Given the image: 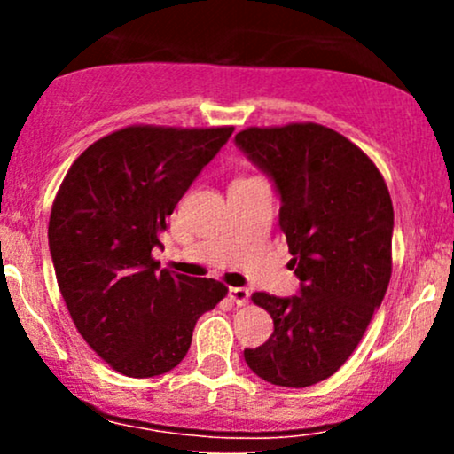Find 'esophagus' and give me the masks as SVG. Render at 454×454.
<instances>
[{
	"instance_id": "obj_1",
	"label": "esophagus",
	"mask_w": 454,
	"mask_h": 454,
	"mask_svg": "<svg viewBox=\"0 0 454 454\" xmlns=\"http://www.w3.org/2000/svg\"><path fill=\"white\" fill-rule=\"evenodd\" d=\"M228 296L234 305H245L249 301V290L247 288H231L228 290Z\"/></svg>"
}]
</instances>
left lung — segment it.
<instances>
[{
    "mask_svg": "<svg viewBox=\"0 0 454 454\" xmlns=\"http://www.w3.org/2000/svg\"><path fill=\"white\" fill-rule=\"evenodd\" d=\"M239 149L273 179L279 228L301 279L296 296L254 293L273 335L243 352L258 378L305 388L356 350L393 270V202L369 155L320 123L247 128Z\"/></svg>",
    "mask_w": 454,
    "mask_h": 454,
    "instance_id": "1",
    "label": "left lung"
}]
</instances>
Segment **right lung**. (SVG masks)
<instances>
[{
    "mask_svg": "<svg viewBox=\"0 0 454 454\" xmlns=\"http://www.w3.org/2000/svg\"><path fill=\"white\" fill-rule=\"evenodd\" d=\"M232 126H129L90 145L61 181L49 247L67 311L82 340L114 372L151 378L190 350L192 333L228 288L158 270L166 217Z\"/></svg>",
    "mask_w": 454,
    "mask_h": 454,
    "instance_id": "add662e5",
    "label": "right lung"
}]
</instances>
